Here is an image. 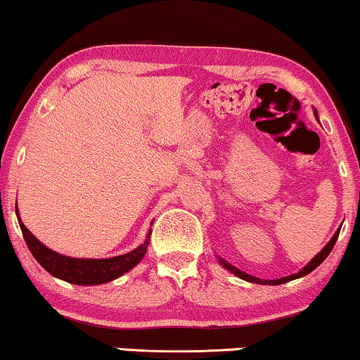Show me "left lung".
I'll list each match as a JSON object with an SVG mask.
<instances>
[{
    "label": "left lung",
    "instance_id": "left-lung-1",
    "mask_svg": "<svg viewBox=\"0 0 360 360\" xmlns=\"http://www.w3.org/2000/svg\"><path fill=\"white\" fill-rule=\"evenodd\" d=\"M314 116H318V112L314 111ZM339 231L341 229H338L336 233H334V236H333V239L329 240V243L324 245V249L321 250V252H319L316 257L314 259H311V262H309L307 267H303L302 270H300L298 274H293V275H288V277H283V278H277V280H262V278H257V277H254V275H249V274H245V272H243V270H239V269H236V267H233V265L231 264H228V262H224L223 259H219L221 260V265H224L226 269L228 270H231V272H233L234 275H238L239 278H243V280H248V282H252V283H260V285H282V283H285V282H290V280H295V278H300V277H304V275H308L309 272H313L314 269L318 267L319 264L323 262L324 259L328 257L329 255V252H331L333 250V248H334V244H336V240H338V236H339Z\"/></svg>",
    "mask_w": 360,
    "mask_h": 360
}]
</instances>
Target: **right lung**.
I'll return each mask as SVG.
<instances>
[{
	"instance_id": "add662e5",
	"label": "right lung",
	"mask_w": 360,
	"mask_h": 360,
	"mask_svg": "<svg viewBox=\"0 0 360 360\" xmlns=\"http://www.w3.org/2000/svg\"><path fill=\"white\" fill-rule=\"evenodd\" d=\"M18 221L19 226H21L24 240H26L27 248L34 255V259H36L49 274L53 275V277L65 280V282L73 285H100L121 277V275L126 274L127 270L136 267V265L141 262V259L144 257L147 245L150 243L149 238L152 233V231H149V236H147L144 244L124 255H117V257L111 259H75L57 254L46 248V245H44L41 240L34 238L31 231L21 223L19 214Z\"/></svg>"
}]
</instances>
